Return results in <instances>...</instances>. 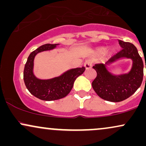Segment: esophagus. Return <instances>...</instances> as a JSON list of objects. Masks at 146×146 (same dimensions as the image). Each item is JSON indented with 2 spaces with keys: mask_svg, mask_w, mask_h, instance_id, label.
Instances as JSON below:
<instances>
[{
  "mask_svg": "<svg viewBox=\"0 0 146 146\" xmlns=\"http://www.w3.org/2000/svg\"><path fill=\"white\" fill-rule=\"evenodd\" d=\"M84 67L86 69H89L92 67V62L91 60H86V62H84Z\"/></svg>",
  "mask_w": 146,
  "mask_h": 146,
  "instance_id": "esophagus-1",
  "label": "esophagus"
}]
</instances>
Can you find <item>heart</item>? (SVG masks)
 Here are the masks:
<instances>
[{"mask_svg":"<svg viewBox=\"0 0 146 146\" xmlns=\"http://www.w3.org/2000/svg\"><path fill=\"white\" fill-rule=\"evenodd\" d=\"M114 51V49L113 48L110 47L108 48V49L106 50V54L107 55H110L113 53V52ZM106 51V47H104V46H101V47H99L98 49L96 50V53L98 54H103Z\"/></svg>","mask_w":146,"mask_h":146,"instance_id":"b5f03b06","label":"heart"}]
</instances>
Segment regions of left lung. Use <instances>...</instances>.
<instances>
[{"instance_id":"1","label":"left lung","mask_w":146,"mask_h":146,"mask_svg":"<svg viewBox=\"0 0 146 146\" xmlns=\"http://www.w3.org/2000/svg\"><path fill=\"white\" fill-rule=\"evenodd\" d=\"M118 41L122 48L121 51L106 64H96L93 66L97 72V77L92 82L93 88L99 97L112 102H121L134 94L141 84L143 76V60L136 46L130 42ZM121 58L132 60L131 71L123 74H113L107 66Z\"/></svg>"}]
</instances>
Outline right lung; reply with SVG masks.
Here are the masks:
<instances>
[{
  "mask_svg": "<svg viewBox=\"0 0 146 146\" xmlns=\"http://www.w3.org/2000/svg\"><path fill=\"white\" fill-rule=\"evenodd\" d=\"M59 44H45L31 52L25 64L23 79L28 90L36 98L44 101H53L66 97L73 86L75 80L85 71V67L71 68L60 76L39 79L33 73L35 57L42 51L54 49Z\"/></svg>",
  "mask_w": 146,
  "mask_h": 146,
  "instance_id": "1",
  "label": "right lung"
}]
</instances>
